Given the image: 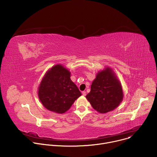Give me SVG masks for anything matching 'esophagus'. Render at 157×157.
<instances>
[{"instance_id":"34e87169","label":"esophagus","mask_w":157,"mask_h":157,"mask_svg":"<svg viewBox=\"0 0 157 157\" xmlns=\"http://www.w3.org/2000/svg\"><path fill=\"white\" fill-rule=\"evenodd\" d=\"M82 95H83L84 96H85L86 95V91H82Z\"/></svg>"}]
</instances>
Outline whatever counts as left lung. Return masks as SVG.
Here are the masks:
<instances>
[{
  "label": "left lung",
  "instance_id": "8db88e82",
  "mask_svg": "<svg viewBox=\"0 0 157 157\" xmlns=\"http://www.w3.org/2000/svg\"><path fill=\"white\" fill-rule=\"evenodd\" d=\"M86 99L98 113L105 114L117 108L124 98L122 84L109 67L99 71Z\"/></svg>",
  "mask_w": 157,
  "mask_h": 157
}]
</instances>
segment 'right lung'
Instances as JSON below:
<instances>
[{
    "mask_svg": "<svg viewBox=\"0 0 157 157\" xmlns=\"http://www.w3.org/2000/svg\"><path fill=\"white\" fill-rule=\"evenodd\" d=\"M70 76V71L61 64L53 66L46 72L38 86V96L47 109L63 114L81 96Z\"/></svg>",
    "mask_w": 157,
    "mask_h": 157,
    "instance_id": "obj_1",
    "label": "right lung"
}]
</instances>
